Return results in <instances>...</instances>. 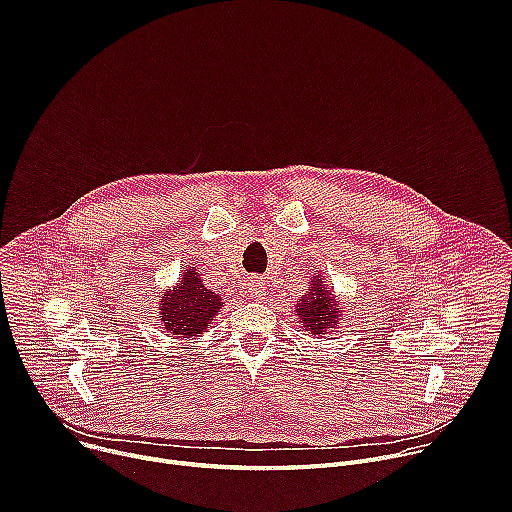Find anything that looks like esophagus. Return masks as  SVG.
<instances>
[{"mask_svg":"<svg viewBox=\"0 0 512 512\" xmlns=\"http://www.w3.org/2000/svg\"><path fill=\"white\" fill-rule=\"evenodd\" d=\"M249 298L251 300H263V296H265V291H263V287L257 283V281H251L249 283Z\"/></svg>","mask_w":512,"mask_h":512,"instance_id":"34e87169","label":"esophagus"}]
</instances>
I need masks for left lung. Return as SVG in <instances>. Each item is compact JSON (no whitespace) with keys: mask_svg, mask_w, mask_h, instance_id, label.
Listing matches in <instances>:
<instances>
[{"mask_svg":"<svg viewBox=\"0 0 512 512\" xmlns=\"http://www.w3.org/2000/svg\"><path fill=\"white\" fill-rule=\"evenodd\" d=\"M342 302L334 294V287L326 285L322 273H314L306 296L296 304L294 312L306 332L312 336H324L334 332L342 320Z\"/></svg>","mask_w":512,"mask_h":512,"instance_id":"obj_1","label":"left lung"}]
</instances>
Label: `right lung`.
I'll use <instances>...</instances> for the list:
<instances>
[{"label": "right lung", "mask_w": 512, "mask_h": 512, "mask_svg": "<svg viewBox=\"0 0 512 512\" xmlns=\"http://www.w3.org/2000/svg\"><path fill=\"white\" fill-rule=\"evenodd\" d=\"M223 300L204 283L196 267H184L180 281L172 289L162 291L160 324L178 338H196L212 324L221 312Z\"/></svg>", "instance_id": "right-lung-1"}]
</instances>
